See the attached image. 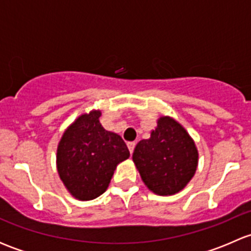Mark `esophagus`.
Listing matches in <instances>:
<instances>
[{
  "label": "esophagus",
  "mask_w": 251,
  "mask_h": 251,
  "mask_svg": "<svg viewBox=\"0 0 251 251\" xmlns=\"http://www.w3.org/2000/svg\"><path fill=\"white\" fill-rule=\"evenodd\" d=\"M135 146H136L135 142H128V143H127V148H128V151H130L131 154L133 153V149H135Z\"/></svg>",
  "instance_id": "34e87169"
}]
</instances>
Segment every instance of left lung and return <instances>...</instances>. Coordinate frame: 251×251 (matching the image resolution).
Here are the masks:
<instances>
[{"label":"left lung","mask_w":251,"mask_h":251,"mask_svg":"<svg viewBox=\"0 0 251 251\" xmlns=\"http://www.w3.org/2000/svg\"><path fill=\"white\" fill-rule=\"evenodd\" d=\"M132 160L142 181L153 193L173 196L196 174L198 149L181 124L170 116H161L151 137L137 143Z\"/></svg>","instance_id":"8db88e82"}]
</instances>
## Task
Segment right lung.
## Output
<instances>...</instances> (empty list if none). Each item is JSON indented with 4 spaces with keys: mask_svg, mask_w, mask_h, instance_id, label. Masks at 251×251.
Here are the masks:
<instances>
[{
    "mask_svg": "<svg viewBox=\"0 0 251 251\" xmlns=\"http://www.w3.org/2000/svg\"><path fill=\"white\" fill-rule=\"evenodd\" d=\"M100 115V110L80 115L58 143V174L78 201H92L104 193L118 164L130 156L123 138L103 128Z\"/></svg>",
    "mask_w": 251,
    "mask_h": 251,
    "instance_id": "1",
    "label": "right lung"
}]
</instances>
